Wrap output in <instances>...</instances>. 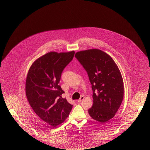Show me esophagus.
<instances>
[{
  "label": "esophagus",
  "mask_w": 150,
  "mask_h": 150,
  "mask_svg": "<svg viewBox=\"0 0 150 150\" xmlns=\"http://www.w3.org/2000/svg\"><path fill=\"white\" fill-rule=\"evenodd\" d=\"M84 99V96H81V97H80V99H79V100H78V102H80L82 100H83Z\"/></svg>",
  "instance_id": "34e87169"
}]
</instances>
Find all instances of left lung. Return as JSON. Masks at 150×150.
<instances>
[{
    "instance_id": "1",
    "label": "left lung",
    "mask_w": 150,
    "mask_h": 150,
    "mask_svg": "<svg viewBox=\"0 0 150 150\" xmlns=\"http://www.w3.org/2000/svg\"><path fill=\"white\" fill-rule=\"evenodd\" d=\"M75 57L87 72L92 84L93 104L89 114L97 121L106 122L114 116L123 100L120 71L113 59L100 50L78 52Z\"/></svg>"
}]
</instances>
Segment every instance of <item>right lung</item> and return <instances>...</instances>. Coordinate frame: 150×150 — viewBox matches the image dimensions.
Instances as JSON below:
<instances>
[{
	"instance_id": "1",
	"label": "right lung",
	"mask_w": 150,
	"mask_h": 150,
	"mask_svg": "<svg viewBox=\"0 0 150 150\" xmlns=\"http://www.w3.org/2000/svg\"><path fill=\"white\" fill-rule=\"evenodd\" d=\"M74 54V51L48 53L36 60L27 75L26 95L29 103L36 114L52 127L62 123L71 111L72 105L62 98L64 92L58 83Z\"/></svg>"
}]
</instances>
